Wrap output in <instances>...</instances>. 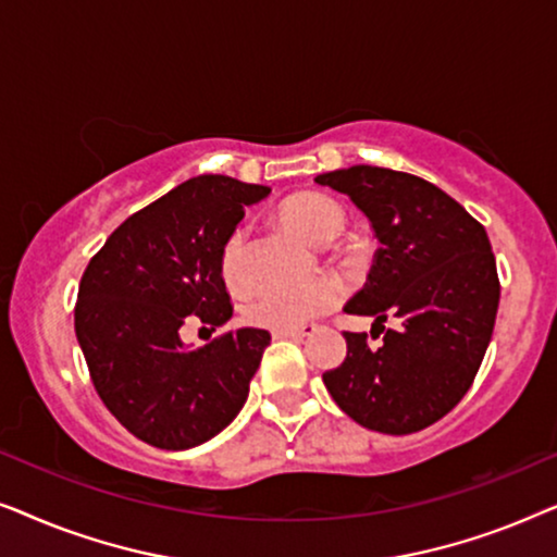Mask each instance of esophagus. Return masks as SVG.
Wrapping results in <instances>:
<instances>
[{
  "instance_id": "obj_1",
  "label": "esophagus",
  "mask_w": 557,
  "mask_h": 557,
  "mask_svg": "<svg viewBox=\"0 0 557 557\" xmlns=\"http://www.w3.org/2000/svg\"><path fill=\"white\" fill-rule=\"evenodd\" d=\"M317 330V324H301V326H288V330H273L271 334L276 339L281 337H292V339H301V337H309L311 332Z\"/></svg>"
}]
</instances>
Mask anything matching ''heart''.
Masks as SVG:
<instances>
[{"label":"heart","instance_id":"b5f03b06","mask_svg":"<svg viewBox=\"0 0 557 557\" xmlns=\"http://www.w3.org/2000/svg\"><path fill=\"white\" fill-rule=\"evenodd\" d=\"M278 220L286 231L299 235L311 246H330L345 231V210L337 200L322 193H299L281 202ZM220 276L231 288L243 286V231H235L225 240L220 253ZM339 301V286L334 281H314L296 288H276L263 292L246 304V319L265 330H288L301 326L309 319L332 309Z\"/></svg>","mask_w":557,"mask_h":557}]
</instances>
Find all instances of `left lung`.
I'll use <instances>...</instances> for the list:
<instances>
[{
    "label": "left lung",
    "mask_w": 557,
    "mask_h": 557,
    "mask_svg": "<svg viewBox=\"0 0 557 557\" xmlns=\"http://www.w3.org/2000/svg\"><path fill=\"white\" fill-rule=\"evenodd\" d=\"M314 182L347 195L380 243L345 311L375 317L370 334L383 342L345 332L347 357L322 375L326 391L370 431L429 429L467 395L492 339L499 276L484 225L408 172L357 164ZM391 315L399 326L385 331Z\"/></svg>",
    "instance_id": "obj_1"
}]
</instances>
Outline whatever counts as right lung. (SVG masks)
Segmentation results:
<instances>
[{"instance_id": "obj_1", "label": "right lung", "mask_w": 557, "mask_h": 557, "mask_svg": "<svg viewBox=\"0 0 557 557\" xmlns=\"http://www.w3.org/2000/svg\"><path fill=\"white\" fill-rule=\"evenodd\" d=\"M271 189L223 174L182 182L126 218L83 271L75 337L103 406L136 438L185 451L238 416L271 334L225 332L189 349V319L233 317L220 253L248 205Z\"/></svg>"}]
</instances>
